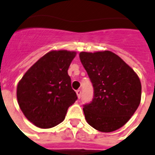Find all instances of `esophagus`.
Segmentation results:
<instances>
[{
	"label": "esophagus",
	"instance_id": "1",
	"mask_svg": "<svg viewBox=\"0 0 155 155\" xmlns=\"http://www.w3.org/2000/svg\"><path fill=\"white\" fill-rule=\"evenodd\" d=\"M76 94H77V96H78V98L80 99V97H81V90H77Z\"/></svg>",
	"mask_w": 155,
	"mask_h": 155
}]
</instances>
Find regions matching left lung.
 Wrapping results in <instances>:
<instances>
[{
  "mask_svg": "<svg viewBox=\"0 0 155 155\" xmlns=\"http://www.w3.org/2000/svg\"><path fill=\"white\" fill-rule=\"evenodd\" d=\"M79 57L94 90L93 101L83 108L86 122L104 133L117 130L130 119L141 102L138 74L109 50L81 52Z\"/></svg>",
  "mask_w": 155,
  "mask_h": 155,
  "instance_id": "1",
  "label": "left lung"
}]
</instances>
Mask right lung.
Segmentation results:
<instances>
[{
  "label": "right lung",
  "instance_id": "add662e5",
  "mask_svg": "<svg viewBox=\"0 0 155 155\" xmlns=\"http://www.w3.org/2000/svg\"><path fill=\"white\" fill-rule=\"evenodd\" d=\"M76 55L75 51L66 49L48 52L25 72L17 84L20 109L37 127L49 129L60 124L68 108L77 100L68 74Z\"/></svg>",
  "mask_w": 155,
  "mask_h": 155
}]
</instances>
